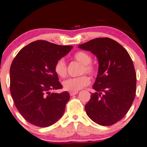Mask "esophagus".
I'll list each match as a JSON object with an SVG mask.
<instances>
[{
	"instance_id": "esophagus-1",
	"label": "esophagus",
	"mask_w": 147,
	"mask_h": 147,
	"mask_svg": "<svg viewBox=\"0 0 147 147\" xmlns=\"http://www.w3.org/2000/svg\"><path fill=\"white\" fill-rule=\"evenodd\" d=\"M78 94V92H72L69 93V95H70L71 96H75L76 94Z\"/></svg>"
}]
</instances>
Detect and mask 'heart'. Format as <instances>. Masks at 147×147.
Returning a JSON list of instances; mask_svg holds the SVG:
<instances>
[{"label":"heart","mask_w":147,"mask_h":147,"mask_svg":"<svg viewBox=\"0 0 147 147\" xmlns=\"http://www.w3.org/2000/svg\"><path fill=\"white\" fill-rule=\"evenodd\" d=\"M74 59L83 64L81 74H88L94 76L97 74V68L92 64V57L85 51H80L76 52L74 55ZM54 70L57 75L61 78H65L68 74V68L66 61L64 59H60L56 62L54 66ZM90 83V79L87 76L84 75L78 78L68 79L64 81V89L69 92H78L83 88L88 86Z\"/></svg>","instance_id":"1"}]
</instances>
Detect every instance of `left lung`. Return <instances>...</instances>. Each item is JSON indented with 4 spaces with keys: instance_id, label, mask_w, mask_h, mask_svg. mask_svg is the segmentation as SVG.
Here are the masks:
<instances>
[{
    "instance_id": "1",
    "label": "left lung",
    "mask_w": 147,
    "mask_h": 147,
    "mask_svg": "<svg viewBox=\"0 0 147 147\" xmlns=\"http://www.w3.org/2000/svg\"><path fill=\"white\" fill-rule=\"evenodd\" d=\"M97 57L99 69L86 114L102 126L121 121L133 103L136 92V74L128 51L114 40L97 38L79 45Z\"/></svg>"
}]
</instances>
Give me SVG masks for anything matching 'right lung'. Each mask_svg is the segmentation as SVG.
I'll use <instances>...</instances> for the list:
<instances>
[{"label":"right lung","instance_id":"1","mask_svg":"<svg viewBox=\"0 0 147 147\" xmlns=\"http://www.w3.org/2000/svg\"><path fill=\"white\" fill-rule=\"evenodd\" d=\"M72 47L37 40L21 49L13 60L9 69L10 93L16 108L29 123L47 127L63 115L70 98L69 93L50 91L62 88L54 66Z\"/></svg>","mask_w":147,"mask_h":147}]
</instances>
